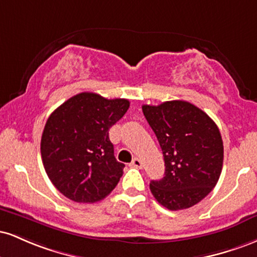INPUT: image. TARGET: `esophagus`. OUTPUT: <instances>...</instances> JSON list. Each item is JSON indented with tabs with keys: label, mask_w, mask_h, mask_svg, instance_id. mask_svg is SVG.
<instances>
[{
	"label": "esophagus",
	"mask_w": 257,
	"mask_h": 257,
	"mask_svg": "<svg viewBox=\"0 0 257 257\" xmlns=\"http://www.w3.org/2000/svg\"><path fill=\"white\" fill-rule=\"evenodd\" d=\"M132 167H135V168H139V169H141L143 168V162L140 161L139 158H134L133 159V162L131 163Z\"/></svg>",
	"instance_id": "obj_1"
}]
</instances>
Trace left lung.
I'll list each match as a JSON object with an SVG mask.
<instances>
[{
	"label": "left lung",
	"mask_w": 257,
	"mask_h": 257,
	"mask_svg": "<svg viewBox=\"0 0 257 257\" xmlns=\"http://www.w3.org/2000/svg\"><path fill=\"white\" fill-rule=\"evenodd\" d=\"M144 116L155 132L166 173L150 190L169 210L193 206L213 191L223 163L220 131L204 111L182 100L144 105Z\"/></svg>",
	"instance_id": "1"
}]
</instances>
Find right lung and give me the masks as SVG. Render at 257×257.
<instances>
[{
    "mask_svg": "<svg viewBox=\"0 0 257 257\" xmlns=\"http://www.w3.org/2000/svg\"><path fill=\"white\" fill-rule=\"evenodd\" d=\"M129 108L126 99L79 93L49 116L41 156L52 184L77 203H95L112 192L124 164L117 162L108 131Z\"/></svg>",
    "mask_w": 257,
    "mask_h": 257,
    "instance_id": "add662e5",
    "label": "right lung"
}]
</instances>
